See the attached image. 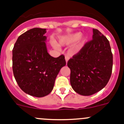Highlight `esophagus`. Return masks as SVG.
Segmentation results:
<instances>
[{
    "label": "esophagus",
    "mask_w": 124,
    "mask_h": 124,
    "mask_svg": "<svg viewBox=\"0 0 124 124\" xmlns=\"http://www.w3.org/2000/svg\"><path fill=\"white\" fill-rule=\"evenodd\" d=\"M69 56L67 55H65V61H66V63H67L68 61H69Z\"/></svg>",
    "instance_id": "1"
}]
</instances>
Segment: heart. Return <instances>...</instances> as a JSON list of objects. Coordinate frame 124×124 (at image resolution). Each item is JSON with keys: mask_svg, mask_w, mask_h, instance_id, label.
Returning a JSON list of instances; mask_svg holds the SVG:
<instances>
[{"mask_svg": "<svg viewBox=\"0 0 124 124\" xmlns=\"http://www.w3.org/2000/svg\"><path fill=\"white\" fill-rule=\"evenodd\" d=\"M77 44L73 47V52H79L82 48L86 42V38L82 36V33L81 32H77L67 36H62L59 38V43L61 45H69L75 42H77Z\"/></svg>", "mask_w": 124, "mask_h": 124, "instance_id": "1", "label": "heart"}]
</instances>
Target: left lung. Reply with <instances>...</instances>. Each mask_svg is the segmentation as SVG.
<instances>
[{"mask_svg":"<svg viewBox=\"0 0 124 124\" xmlns=\"http://www.w3.org/2000/svg\"><path fill=\"white\" fill-rule=\"evenodd\" d=\"M70 83L78 94L89 96L102 89L111 76L113 56L107 38L93 29L92 40L68 62Z\"/></svg>","mask_w":124,"mask_h":124,"instance_id":"1","label":"left lung"}]
</instances>
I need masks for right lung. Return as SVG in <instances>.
<instances>
[{
  "label": "right lung",
  "instance_id": "1",
  "mask_svg": "<svg viewBox=\"0 0 124 124\" xmlns=\"http://www.w3.org/2000/svg\"><path fill=\"white\" fill-rule=\"evenodd\" d=\"M46 29L35 28L19 36L12 51V68L19 86L27 94L43 97L49 94L60 70L66 65L63 55L47 52Z\"/></svg>",
  "mask_w": 124,
  "mask_h": 124
}]
</instances>
